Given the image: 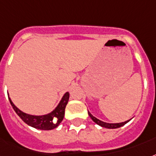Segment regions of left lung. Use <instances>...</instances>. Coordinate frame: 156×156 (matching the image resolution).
Listing matches in <instances>:
<instances>
[{
  "instance_id": "8db88e82",
  "label": "left lung",
  "mask_w": 156,
  "mask_h": 156,
  "mask_svg": "<svg viewBox=\"0 0 156 156\" xmlns=\"http://www.w3.org/2000/svg\"><path fill=\"white\" fill-rule=\"evenodd\" d=\"M88 115L90 116V117H91V119H92V120H93L95 123H97V124H98V125L101 126V127H102V128H110V129H114V128H120V127H122V126H123L127 123H128V122H129V121L132 119H128V120L125 121V122H122V123H105V122H103V121L100 120V119H98L97 118H96L95 116H93V115H91V113L89 112V111H88Z\"/></svg>"
}]
</instances>
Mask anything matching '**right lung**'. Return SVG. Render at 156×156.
<instances>
[{"instance_id":"obj_1","label":"right lung","mask_w":156,"mask_h":156,"mask_svg":"<svg viewBox=\"0 0 156 156\" xmlns=\"http://www.w3.org/2000/svg\"><path fill=\"white\" fill-rule=\"evenodd\" d=\"M8 97H9V101L14 110L24 123L33 128L40 129V130H51V129L57 128L59 125V123L62 122L63 119L65 117V107L69 101V92L65 93L62 99L60 100L58 105L54 110L49 114L43 115H33L23 112L22 110H20L12 102L9 95H8Z\"/></svg>"}]
</instances>
